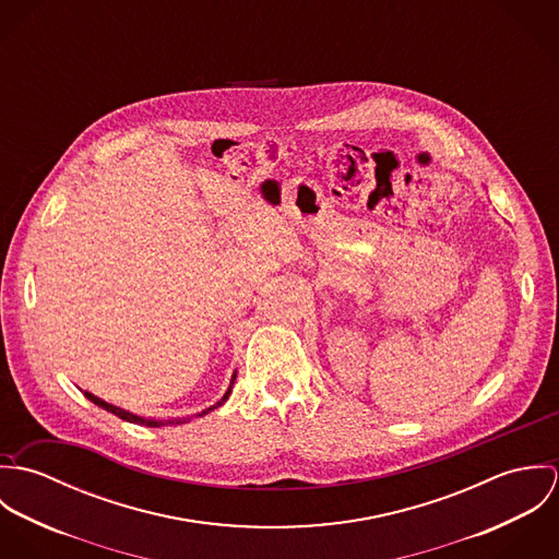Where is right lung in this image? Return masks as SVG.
<instances>
[{
  "label": "right lung",
  "instance_id": "1",
  "mask_svg": "<svg viewBox=\"0 0 559 559\" xmlns=\"http://www.w3.org/2000/svg\"><path fill=\"white\" fill-rule=\"evenodd\" d=\"M233 383H235V377H233ZM233 383H230V388H228V392H226V396L219 400L215 406H211V408H206V411H202V413H198V415H206L209 411H213V408H217V406H222L228 396H230V392H233ZM83 396L90 400V402H94L96 406H100V408H105V411H109V413H114V415H118L120 419H127V421H131V424H146V426H167V424H182L180 419H174V421H157V419H142V417H138V415H133V413H129V411H122V408H118V406H114V404H107V402H103L100 399H96V396H92V394H87V392H83Z\"/></svg>",
  "mask_w": 559,
  "mask_h": 559
}]
</instances>
